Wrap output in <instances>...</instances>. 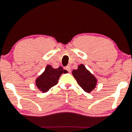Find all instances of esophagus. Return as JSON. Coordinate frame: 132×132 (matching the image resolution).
<instances>
[{
    "instance_id": "34e87169",
    "label": "esophagus",
    "mask_w": 132,
    "mask_h": 132,
    "mask_svg": "<svg viewBox=\"0 0 132 132\" xmlns=\"http://www.w3.org/2000/svg\"><path fill=\"white\" fill-rule=\"evenodd\" d=\"M64 69L68 71L69 72H71V67L70 66H66V67H65V68H64Z\"/></svg>"
}]
</instances>
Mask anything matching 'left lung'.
<instances>
[{
  "instance_id": "1",
  "label": "left lung",
  "mask_w": 132,
  "mask_h": 132,
  "mask_svg": "<svg viewBox=\"0 0 132 132\" xmlns=\"http://www.w3.org/2000/svg\"><path fill=\"white\" fill-rule=\"evenodd\" d=\"M72 74L79 86L87 93H90L96 86L97 80L96 77L83 64L78 66L77 70H73Z\"/></svg>"
}]
</instances>
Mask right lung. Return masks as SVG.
I'll return each instance as SVG.
<instances>
[{
    "label": "right lung",
    "mask_w": 132,
    "mask_h": 132,
    "mask_svg": "<svg viewBox=\"0 0 132 132\" xmlns=\"http://www.w3.org/2000/svg\"><path fill=\"white\" fill-rule=\"evenodd\" d=\"M68 72L61 66L57 69L53 68L51 65H47L45 71L36 79V85L43 92H46L52 87L58 83V79L63 73Z\"/></svg>",
    "instance_id": "obj_1"
}]
</instances>
